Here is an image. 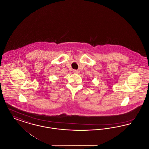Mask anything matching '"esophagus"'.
Instances as JSON below:
<instances>
[{"label": "esophagus", "instance_id": "1", "mask_svg": "<svg viewBox=\"0 0 149 149\" xmlns=\"http://www.w3.org/2000/svg\"><path fill=\"white\" fill-rule=\"evenodd\" d=\"M73 72H74V73H75V74H78V73H79V70H74Z\"/></svg>", "mask_w": 149, "mask_h": 149}]
</instances>
